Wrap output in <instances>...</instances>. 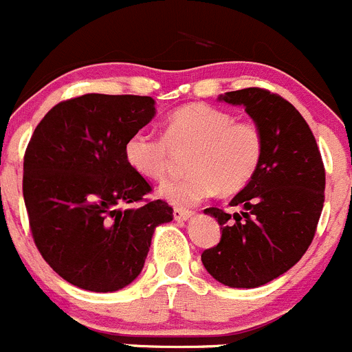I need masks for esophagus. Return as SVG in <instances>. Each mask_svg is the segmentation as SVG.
Here are the masks:
<instances>
[{
	"mask_svg": "<svg viewBox=\"0 0 352 352\" xmlns=\"http://www.w3.org/2000/svg\"><path fill=\"white\" fill-rule=\"evenodd\" d=\"M192 216H193V210L182 209V207H176V209H174V219L186 221V219H190Z\"/></svg>",
	"mask_w": 352,
	"mask_h": 352,
	"instance_id": "obj_1",
	"label": "esophagus"
}]
</instances>
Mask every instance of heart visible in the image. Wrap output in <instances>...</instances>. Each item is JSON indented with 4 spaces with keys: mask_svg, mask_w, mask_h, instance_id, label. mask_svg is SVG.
Masks as SVG:
<instances>
[{
    "mask_svg": "<svg viewBox=\"0 0 352 352\" xmlns=\"http://www.w3.org/2000/svg\"><path fill=\"white\" fill-rule=\"evenodd\" d=\"M173 148H192V173L164 183L160 197L178 207H192L217 190L235 193L245 188L263 160L264 135L252 120H236L228 110L192 103L169 113L164 136L145 129L133 133L124 145V155L143 178L162 182Z\"/></svg>",
    "mask_w": 352,
    "mask_h": 352,
    "instance_id": "heart-1",
    "label": "heart"
}]
</instances>
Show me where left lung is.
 <instances>
[{
  "instance_id": "left-lung-1",
  "label": "left lung",
  "mask_w": 352,
  "mask_h": 352,
  "mask_svg": "<svg viewBox=\"0 0 352 352\" xmlns=\"http://www.w3.org/2000/svg\"><path fill=\"white\" fill-rule=\"evenodd\" d=\"M243 105L263 129L264 153L252 182L226 212L209 207L221 224L217 245L202 252L206 270L223 285L254 289L289 271L311 245L324 202V166L299 110L276 93L245 88L221 96Z\"/></svg>"
}]
</instances>
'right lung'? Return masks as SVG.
<instances>
[{
	"label": "right lung",
	"instance_id": "add662e5",
	"mask_svg": "<svg viewBox=\"0 0 352 352\" xmlns=\"http://www.w3.org/2000/svg\"><path fill=\"white\" fill-rule=\"evenodd\" d=\"M153 100L88 95L56 103L23 155L22 192L32 240L63 280L113 292L142 273L155 226L173 219L166 200L126 160L124 145L152 120ZM138 208L122 210V205Z\"/></svg>",
	"mask_w": 352,
	"mask_h": 352
}]
</instances>
